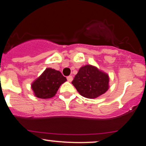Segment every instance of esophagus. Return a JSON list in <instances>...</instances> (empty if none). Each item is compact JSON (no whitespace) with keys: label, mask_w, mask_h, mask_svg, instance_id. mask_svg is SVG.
<instances>
[{"label":"esophagus","mask_w":146,"mask_h":146,"mask_svg":"<svg viewBox=\"0 0 146 146\" xmlns=\"http://www.w3.org/2000/svg\"><path fill=\"white\" fill-rule=\"evenodd\" d=\"M67 80H68V82H72V80H73L72 76H68L67 77Z\"/></svg>","instance_id":"1"}]
</instances>
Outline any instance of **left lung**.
<instances>
[{
	"label": "left lung",
	"instance_id": "1",
	"mask_svg": "<svg viewBox=\"0 0 146 146\" xmlns=\"http://www.w3.org/2000/svg\"><path fill=\"white\" fill-rule=\"evenodd\" d=\"M109 80L107 73L89 64L79 69L72 84L82 97L95 99L108 90Z\"/></svg>",
	"mask_w": 146,
	"mask_h": 146
}]
</instances>
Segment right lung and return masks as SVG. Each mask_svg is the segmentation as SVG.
Here are the masks:
<instances>
[{
    "label": "right lung",
    "mask_w": 146,
    "mask_h": 146,
    "mask_svg": "<svg viewBox=\"0 0 146 146\" xmlns=\"http://www.w3.org/2000/svg\"><path fill=\"white\" fill-rule=\"evenodd\" d=\"M66 80V77L58 70L47 68L32 82L31 88L36 98L49 99L55 96L61 84Z\"/></svg>",
    "instance_id": "obj_1"
}]
</instances>
